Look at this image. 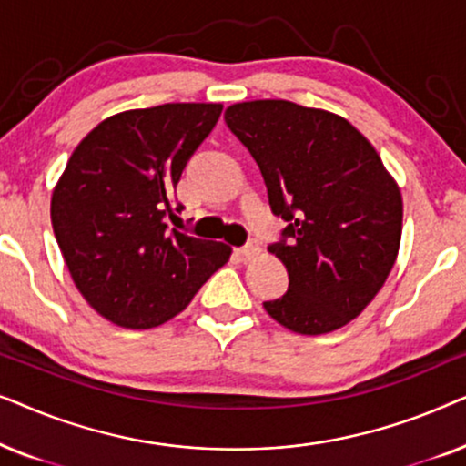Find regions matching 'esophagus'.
<instances>
[{"label":"esophagus","instance_id":"esophagus-1","mask_svg":"<svg viewBox=\"0 0 466 466\" xmlns=\"http://www.w3.org/2000/svg\"><path fill=\"white\" fill-rule=\"evenodd\" d=\"M238 252H239L244 258L250 260V258H257V257H258V254H260V246H258L257 239H252V241H248L246 246H241Z\"/></svg>","mask_w":466,"mask_h":466}]
</instances>
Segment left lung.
<instances>
[{"label":"left lung","instance_id":"left-lung-1","mask_svg":"<svg viewBox=\"0 0 466 466\" xmlns=\"http://www.w3.org/2000/svg\"><path fill=\"white\" fill-rule=\"evenodd\" d=\"M225 120L257 161L271 212L289 222L269 246L286 265L289 290L263 303L267 314L301 335L341 329L397 260V182L369 139L327 110L260 99L227 107Z\"/></svg>","mask_w":466,"mask_h":466}]
</instances>
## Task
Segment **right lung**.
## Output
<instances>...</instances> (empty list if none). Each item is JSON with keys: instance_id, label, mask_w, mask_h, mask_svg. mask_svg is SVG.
<instances>
[{"instance_id": "obj_1", "label": "right lung", "mask_w": 466, "mask_h": 466, "mask_svg": "<svg viewBox=\"0 0 466 466\" xmlns=\"http://www.w3.org/2000/svg\"><path fill=\"white\" fill-rule=\"evenodd\" d=\"M220 104H163L114 114L69 157L50 201L76 289L107 320L152 329L187 308L231 257L222 241L169 228L174 190Z\"/></svg>"}]
</instances>
